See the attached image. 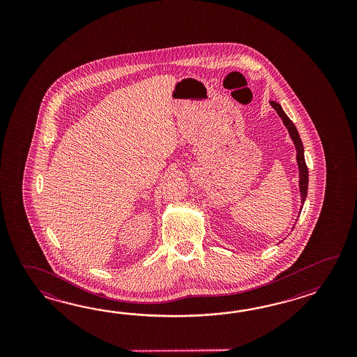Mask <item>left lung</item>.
Instances as JSON below:
<instances>
[{
    "instance_id": "left-lung-1",
    "label": "left lung",
    "mask_w": 357,
    "mask_h": 357,
    "mask_svg": "<svg viewBox=\"0 0 357 357\" xmlns=\"http://www.w3.org/2000/svg\"><path fill=\"white\" fill-rule=\"evenodd\" d=\"M271 106L273 107L274 109L277 111V114H280L282 121L284 123L286 129L289 130V137L292 139L295 148H296V160L297 166H298V185H300V194H301V209H303L305 199L307 197V185H309V171H307V166L305 162V157H303V145L298 131H297L296 126L294 125V122L289 120V116L284 114V111L282 109L281 105L271 100Z\"/></svg>"
}]
</instances>
